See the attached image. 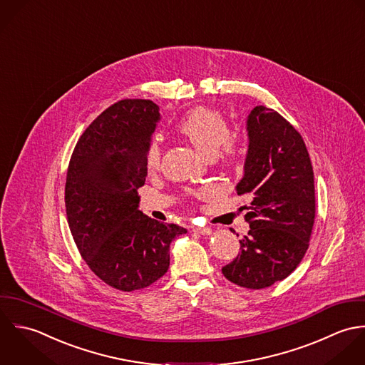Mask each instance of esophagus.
I'll return each instance as SVG.
<instances>
[{
    "instance_id": "1",
    "label": "esophagus",
    "mask_w": 365,
    "mask_h": 365,
    "mask_svg": "<svg viewBox=\"0 0 365 365\" xmlns=\"http://www.w3.org/2000/svg\"><path fill=\"white\" fill-rule=\"evenodd\" d=\"M193 231L197 232V234H202V235H210L212 234V228L210 227H195Z\"/></svg>"
}]
</instances>
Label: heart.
Here are the masks:
<instances>
[{"label": "heart", "instance_id": "heart-1", "mask_svg": "<svg viewBox=\"0 0 365 365\" xmlns=\"http://www.w3.org/2000/svg\"><path fill=\"white\" fill-rule=\"evenodd\" d=\"M176 128L207 158L216 156L219 150L224 160H234L238 156L237 146L230 141V124L220 110L203 106L196 107L178 123ZM160 155V143L153 138L146 146L145 165L149 170H155L159 166ZM206 193L209 190L202 192V195Z\"/></svg>", "mask_w": 365, "mask_h": 365}]
</instances>
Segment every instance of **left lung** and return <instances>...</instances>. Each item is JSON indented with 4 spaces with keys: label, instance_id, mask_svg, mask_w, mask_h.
I'll return each instance as SVG.
<instances>
[{
    "label": "left lung",
    "instance_id": "1",
    "mask_svg": "<svg viewBox=\"0 0 365 365\" xmlns=\"http://www.w3.org/2000/svg\"><path fill=\"white\" fill-rule=\"evenodd\" d=\"M248 152L237 195L250 231L222 267L232 284L262 289L289 277L309 248L316 200L313 168L302 135L279 113L257 106L247 118ZM241 209V210H242Z\"/></svg>",
    "mask_w": 365,
    "mask_h": 365
}]
</instances>
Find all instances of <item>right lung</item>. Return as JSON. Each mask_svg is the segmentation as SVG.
<instances>
[{
  "label": "right lung",
  "instance_id": "1",
  "mask_svg": "<svg viewBox=\"0 0 365 365\" xmlns=\"http://www.w3.org/2000/svg\"><path fill=\"white\" fill-rule=\"evenodd\" d=\"M160 120L150 100L104 110L74 146L65 203L74 242L88 268L118 291L144 289L169 268L170 242L187 230L138 210L145 152Z\"/></svg>",
  "mask_w": 365,
  "mask_h": 365
}]
</instances>
